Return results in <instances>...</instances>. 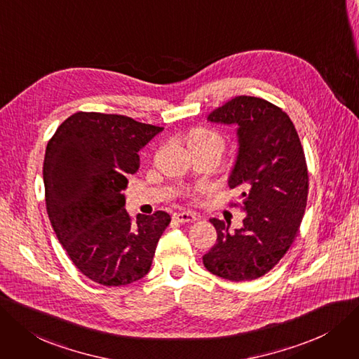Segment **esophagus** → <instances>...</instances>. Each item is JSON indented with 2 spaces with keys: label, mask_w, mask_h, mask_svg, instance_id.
<instances>
[{
  "label": "esophagus",
  "mask_w": 359,
  "mask_h": 359,
  "mask_svg": "<svg viewBox=\"0 0 359 359\" xmlns=\"http://www.w3.org/2000/svg\"><path fill=\"white\" fill-rule=\"evenodd\" d=\"M175 219L182 224L184 222H196V221H198V217L190 212H180V213H175Z\"/></svg>",
  "instance_id": "esophagus-1"
}]
</instances>
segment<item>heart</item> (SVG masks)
Returning a JSON list of instances; mask_svg holds the SVG:
<instances>
[{"label": "heart", "mask_w": 359, "mask_h": 359, "mask_svg": "<svg viewBox=\"0 0 359 359\" xmlns=\"http://www.w3.org/2000/svg\"><path fill=\"white\" fill-rule=\"evenodd\" d=\"M189 144L194 147L213 149L222 153L225 149V137L218 131L210 130V128H194L190 133Z\"/></svg>", "instance_id": "obj_1"}]
</instances>
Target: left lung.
<instances>
[{
	"label": "left lung",
	"mask_w": 359,
	"mask_h": 359,
	"mask_svg": "<svg viewBox=\"0 0 359 359\" xmlns=\"http://www.w3.org/2000/svg\"><path fill=\"white\" fill-rule=\"evenodd\" d=\"M208 119L238 125V156L228 185L241 190L231 206L248 213L236 233L210 219L218 238L203 265L229 281L256 280L280 262L299 233L309 191L305 151L289 114L259 97L238 95Z\"/></svg>",
	"instance_id": "1"
}]
</instances>
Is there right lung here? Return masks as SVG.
Instances as JSON below:
<instances>
[{
	"label": "right lung",
	"instance_id": "right-lung-1",
	"mask_svg": "<svg viewBox=\"0 0 359 359\" xmlns=\"http://www.w3.org/2000/svg\"><path fill=\"white\" fill-rule=\"evenodd\" d=\"M163 130L122 114L78 111L50 138L44 157L46 206L72 262L90 280L118 287L150 271L169 213L125 210L138 151Z\"/></svg>",
	"mask_w": 359,
	"mask_h": 359
}]
</instances>
